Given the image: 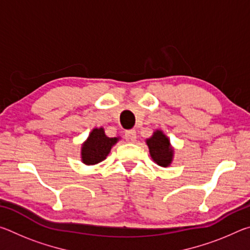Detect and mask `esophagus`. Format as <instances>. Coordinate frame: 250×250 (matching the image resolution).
Instances as JSON below:
<instances>
[{"instance_id": "34e87169", "label": "esophagus", "mask_w": 250, "mask_h": 250, "mask_svg": "<svg viewBox=\"0 0 250 250\" xmlns=\"http://www.w3.org/2000/svg\"><path fill=\"white\" fill-rule=\"evenodd\" d=\"M125 138L126 142L132 143L135 141V139H137V132H135L134 130H128L125 134Z\"/></svg>"}]
</instances>
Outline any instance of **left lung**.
I'll return each mask as SVG.
<instances>
[{
    "label": "left lung",
    "instance_id": "left-lung-1",
    "mask_svg": "<svg viewBox=\"0 0 250 250\" xmlns=\"http://www.w3.org/2000/svg\"><path fill=\"white\" fill-rule=\"evenodd\" d=\"M146 143L149 147L151 159L162 167H170L174 158V149L170 142V139L162 130L156 129Z\"/></svg>",
    "mask_w": 250,
    "mask_h": 250
}]
</instances>
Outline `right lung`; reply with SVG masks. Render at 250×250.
Masks as SVG:
<instances>
[{
  "mask_svg": "<svg viewBox=\"0 0 250 250\" xmlns=\"http://www.w3.org/2000/svg\"><path fill=\"white\" fill-rule=\"evenodd\" d=\"M120 140V137L109 138L104 133L103 126L94 128L88 138L82 145L80 158L86 166H95L105 160L111 151V147Z\"/></svg>",
  "mask_w": 250,
  "mask_h": 250,
  "instance_id": "obj_1",
  "label": "right lung"
}]
</instances>
